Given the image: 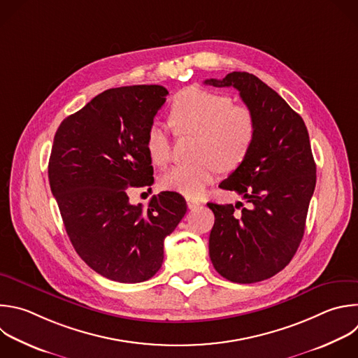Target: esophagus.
<instances>
[{
    "mask_svg": "<svg viewBox=\"0 0 358 358\" xmlns=\"http://www.w3.org/2000/svg\"><path fill=\"white\" fill-rule=\"evenodd\" d=\"M187 205H188V208H189V209H195V208H198V206L201 205V202H199V201H196V199L188 198V199H187Z\"/></svg>",
    "mask_w": 358,
    "mask_h": 358,
    "instance_id": "1",
    "label": "esophagus"
}]
</instances>
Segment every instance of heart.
I'll list each match as a JSON object with an SVG mask.
<instances>
[{
	"label": "heart",
	"mask_w": 358,
	"mask_h": 358,
	"mask_svg": "<svg viewBox=\"0 0 358 358\" xmlns=\"http://www.w3.org/2000/svg\"><path fill=\"white\" fill-rule=\"evenodd\" d=\"M171 122L178 135L196 136L195 156L191 164L176 166L162 177L166 189L199 196L215 181L220 167L230 170L239 166L253 146L257 121L246 105L234 103L227 94L189 87L171 103ZM150 160L166 166L171 159V136L164 124L155 122L146 134Z\"/></svg>",
	"instance_id": "heart-1"
}]
</instances>
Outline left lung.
<instances>
[{"instance_id":"1","label":"left lung","mask_w":358,"mask_h":358,"mask_svg":"<svg viewBox=\"0 0 358 358\" xmlns=\"http://www.w3.org/2000/svg\"><path fill=\"white\" fill-rule=\"evenodd\" d=\"M213 87H234L257 121L245 160L219 187L242 195L248 206L208 202L215 215L209 257L226 280L252 284L267 280L295 256L305 231L316 185V164L303 119L255 74L233 71L205 80Z\"/></svg>"}]
</instances>
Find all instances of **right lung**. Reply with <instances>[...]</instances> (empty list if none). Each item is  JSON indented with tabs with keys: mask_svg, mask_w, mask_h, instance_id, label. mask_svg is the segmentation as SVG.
Returning <instances> with one entry per match:
<instances>
[{
	"mask_svg": "<svg viewBox=\"0 0 358 358\" xmlns=\"http://www.w3.org/2000/svg\"><path fill=\"white\" fill-rule=\"evenodd\" d=\"M169 91L162 85L110 88L60 124L49 182L70 242L99 275L134 284L152 278L164 239L187 212L185 199L163 191L132 205L129 187L152 185L146 134Z\"/></svg>",
	"mask_w": 358,
	"mask_h": 358,
	"instance_id": "right-lung-1",
	"label": "right lung"
}]
</instances>
